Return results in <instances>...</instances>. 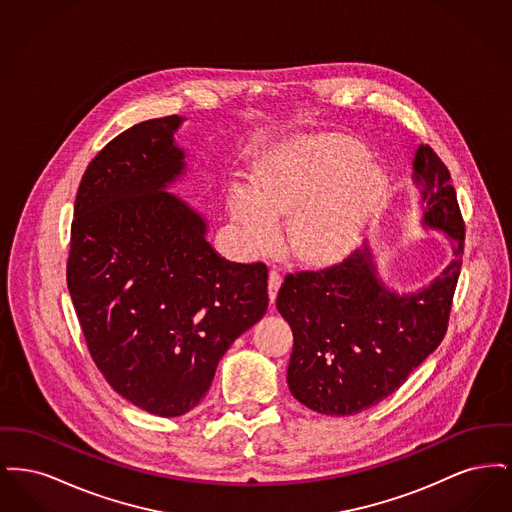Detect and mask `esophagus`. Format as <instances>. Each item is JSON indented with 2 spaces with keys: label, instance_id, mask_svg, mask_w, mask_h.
Listing matches in <instances>:
<instances>
[{
  "label": "esophagus",
  "instance_id": "1",
  "mask_svg": "<svg viewBox=\"0 0 512 512\" xmlns=\"http://www.w3.org/2000/svg\"><path fill=\"white\" fill-rule=\"evenodd\" d=\"M280 284H282L280 270L278 268H270V272H268V297H270V303H274Z\"/></svg>",
  "mask_w": 512,
  "mask_h": 512
}]
</instances>
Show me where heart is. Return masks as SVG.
<instances>
[{"label": "heart", "mask_w": 512, "mask_h": 512, "mask_svg": "<svg viewBox=\"0 0 512 512\" xmlns=\"http://www.w3.org/2000/svg\"><path fill=\"white\" fill-rule=\"evenodd\" d=\"M388 190L384 171L351 138H318L270 163L257 188L234 190L230 207L251 251L276 244V220L288 217L297 257L324 263L361 240Z\"/></svg>", "instance_id": "heart-1"}]
</instances>
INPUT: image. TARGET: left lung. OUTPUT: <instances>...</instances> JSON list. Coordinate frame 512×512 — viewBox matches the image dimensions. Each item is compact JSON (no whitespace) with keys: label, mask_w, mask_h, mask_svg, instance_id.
<instances>
[{"label":"left lung","mask_w":512,"mask_h":512,"mask_svg":"<svg viewBox=\"0 0 512 512\" xmlns=\"http://www.w3.org/2000/svg\"><path fill=\"white\" fill-rule=\"evenodd\" d=\"M413 169L422 222L445 232L455 255L428 288L390 292L365 245L332 267L286 274L278 290L276 307L293 332L288 386L317 413L349 416L384 401L445 338L463 265L464 220L451 174L432 147H418Z\"/></svg>","instance_id":"left-lung-1"}]
</instances>
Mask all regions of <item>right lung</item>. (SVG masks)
<instances>
[{
  "mask_svg": "<svg viewBox=\"0 0 512 512\" xmlns=\"http://www.w3.org/2000/svg\"><path fill=\"white\" fill-rule=\"evenodd\" d=\"M171 115L124 130L84 172L74 201L67 286L111 388L157 416L205 397L226 349L267 313L265 263H232L207 222L165 192L184 171Z\"/></svg>",
  "mask_w": 512,
  "mask_h": 512,
  "instance_id": "obj_1",
  "label": "right lung"
}]
</instances>
